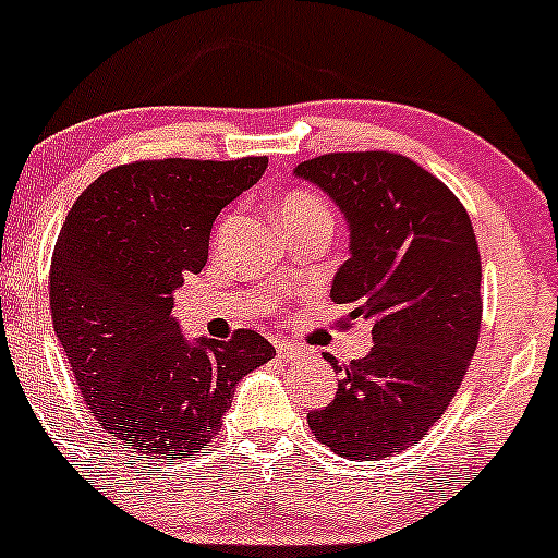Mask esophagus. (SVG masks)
I'll return each mask as SVG.
<instances>
[{
    "label": "esophagus",
    "mask_w": 558,
    "mask_h": 558,
    "mask_svg": "<svg viewBox=\"0 0 558 558\" xmlns=\"http://www.w3.org/2000/svg\"><path fill=\"white\" fill-rule=\"evenodd\" d=\"M275 351H278L280 359H286V361H291V359H299V353H301L296 345L286 343V340H275Z\"/></svg>",
    "instance_id": "34e87169"
}]
</instances>
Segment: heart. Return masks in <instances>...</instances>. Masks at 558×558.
Instances as JSON below:
<instances>
[{
	"mask_svg": "<svg viewBox=\"0 0 558 558\" xmlns=\"http://www.w3.org/2000/svg\"><path fill=\"white\" fill-rule=\"evenodd\" d=\"M299 218H332L327 205L319 197L308 192H293L280 199L278 205V220H299Z\"/></svg>",
	"mask_w": 558,
	"mask_h": 558,
	"instance_id": "b5f03b06",
	"label": "heart"
}]
</instances>
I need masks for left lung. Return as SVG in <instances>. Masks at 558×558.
<instances>
[{
	"mask_svg": "<svg viewBox=\"0 0 558 558\" xmlns=\"http://www.w3.org/2000/svg\"><path fill=\"white\" fill-rule=\"evenodd\" d=\"M348 223L330 299L372 322L368 355L338 366L335 400L306 415L322 445L379 460L421 441L458 392L481 332V254L471 218L439 179L398 153L299 163Z\"/></svg>",
	"mask_w": 558,
	"mask_h": 558,
	"instance_id": "obj_1",
	"label": "left lung"
}]
</instances>
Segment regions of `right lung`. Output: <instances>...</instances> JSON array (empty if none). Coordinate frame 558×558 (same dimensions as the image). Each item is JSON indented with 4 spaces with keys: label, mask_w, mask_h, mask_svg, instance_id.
Masks as SVG:
<instances>
[{
    "label": "right lung",
    "mask_w": 558,
    "mask_h": 558,
    "mask_svg": "<svg viewBox=\"0 0 558 558\" xmlns=\"http://www.w3.org/2000/svg\"><path fill=\"white\" fill-rule=\"evenodd\" d=\"M267 158L140 160L80 194L51 257V319L100 426L171 462L210 445L233 389L275 355L254 330L186 340L173 293L207 262L215 218Z\"/></svg>",
    "instance_id": "obj_1"
}]
</instances>
